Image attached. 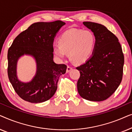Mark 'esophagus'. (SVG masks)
<instances>
[{
    "mask_svg": "<svg viewBox=\"0 0 132 132\" xmlns=\"http://www.w3.org/2000/svg\"><path fill=\"white\" fill-rule=\"evenodd\" d=\"M72 70V67L70 66H67V73H68Z\"/></svg>",
    "mask_w": 132,
    "mask_h": 132,
    "instance_id": "obj_1",
    "label": "esophagus"
}]
</instances>
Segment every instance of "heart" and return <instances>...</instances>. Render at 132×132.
Wrapping results in <instances>:
<instances>
[{
  "mask_svg": "<svg viewBox=\"0 0 132 132\" xmlns=\"http://www.w3.org/2000/svg\"><path fill=\"white\" fill-rule=\"evenodd\" d=\"M96 43L93 32L89 30L70 29L58 38V45L53 47V52L59 59H64L66 53L76 64L87 61L93 54Z\"/></svg>",
  "mask_w": 132,
  "mask_h": 132,
  "instance_id": "b5f03b06",
  "label": "heart"
}]
</instances>
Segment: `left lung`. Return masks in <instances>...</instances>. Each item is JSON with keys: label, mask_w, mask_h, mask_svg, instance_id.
<instances>
[{"label": "left lung", "mask_w": 132, "mask_h": 132, "mask_svg": "<svg viewBox=\"0 0 132 132\" xmlns=\"http://www.w3.org/2000/svg\"><path fill=\"white\" fill-rule=\"evenodd\" d=\"M83 24L93 32L96 43L91 57L76 67L80 73L77 91L83 98L101 102L112 95L121 82L124 55L118 38L105 26L91 21Z\"/></svg>", "instance_id": "8db88e82"}]
</instances>
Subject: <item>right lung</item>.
Listing matches in <instances>:
<instances>
[{
  "mask_svg": "<svg viewBox=\"0 0 132 132\" xmlns=\"http://www.w3.org/2000/svg\"><path fill=\"white\" fill-rule=\"evenodd\" d=\"M65 23L37 22L30 25L14 39L8 52V75L12 87L19 96L26 102L39 103L49 100L57 88L61 75L67 65L53 61L54 38ZM33 56L37 63V72L29 82L20 81L16 76V63L21 55Z\"/></svg>",
  "mask_w": 132,
  "mask_h": 132,
  "instance_id": "obj_1",
  "label": "right lung"
}]
</instances>
